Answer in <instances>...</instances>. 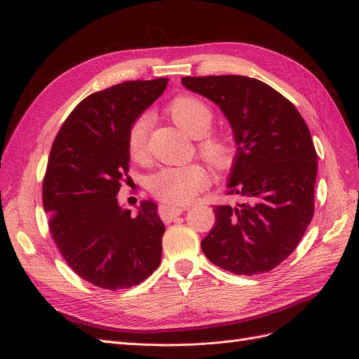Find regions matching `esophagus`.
I'll return each instance as SVG.
<instances>
[{"label":"esophagus","mask_w":359,"mask_h":359,"mask_svg":"<svg viewBox=\"0 0 359 359\" xmlns=\"http://www.w3.org/2000/svg\"><path fill=\"white\" fill-rule=\"evenodd\" d=\"M185 206H172V205H162L158 208V214L165 221H170L172 218H175L181 215L185 211Z\"/></svg>","instance_id":"obj_1"}]
</instances>
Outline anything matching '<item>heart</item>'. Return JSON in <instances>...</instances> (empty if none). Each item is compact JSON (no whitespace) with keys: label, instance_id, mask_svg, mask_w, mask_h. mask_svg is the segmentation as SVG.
Segmentation results:
<instances>
[{"label":"heart","instance_id":"b5f03b06","mask_svg":"<svg viewBox=\"0 0 359 359\" xmlns=\"http://www.w3.org/2000/svg\"><path fill=\"white\" fill-rule=\"evenodd\" d=\"M169 114L177 125L196 138L201 154L214 166H226L233 157L231 140L226 132L209 129L212 125V109L206 102L191 95L177 96L168 107ZM151 116L144 113L133 120L128 135V150L132 160L145 158L148 132ZM209 182L203 166L191 163L184 166H168L150 178V190L169 205H184L205 189Z\"/></svg>","mask_w":359,"mask_h":359}]
</instances>
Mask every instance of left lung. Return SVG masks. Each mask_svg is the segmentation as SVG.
<instances>
[{"label":"left lung","instance_id":"1","mask_svg":"<svg viewBox=\"0 0 359 359\" xmlns=\"http://www.w3.org/2000/svg\"><path fill=\"white\" fill-rule=\"evenodd\" d=\"M229 120L238 150L227 182L236 205L214 206L202 241L209 262L234 275L264 273L299 245L313 217L318 157L306 121L269 84L243 76L184 77Z\"/></svg>","mask_w":359,"mask_h":359}]
</instances>
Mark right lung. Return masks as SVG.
<instances>
[{"mask_svg":"<svg viewBox=\"0 0 359 359\" xmlns=\"http://www.w3.org/2000/svg\"><path fill=\"white\" fill-rule=\"evenodd\" d=\"M168 79L125 81L83 100L52 145L43 182L48 227L68 266L92 285L126 290L162 258L165 224L153 201L138 214L117 201L129 172L133 120L163 93Z\"/></svg>","mask_w":359,"mask_h":359,"instance_id":"1","label":"right lung"}]
</instances>
